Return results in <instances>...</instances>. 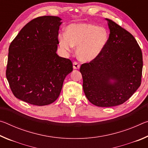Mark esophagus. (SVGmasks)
I'll return each mask as SVG.
<instances>
[{"label":"esophagus","mask_w":148,"mask_h":148,"mask_svg":"<svg viewBox=\"0 0 148 148\" xmlns=\"http://www.w3.org/2000/svg\"><path fill=\"white\" fill-rule=\"evenodd\" d=\"M79 64H78V62H77L76 61H74L73 62V68L74 69H79Z\"/></svg>","instance_id":"obj_1"}]
</instances>
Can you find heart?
I'll return each mask as SVG.
<instances>
[{
  "label": "heart",
  "mask_w": 148,
  "mask_h": 148,
  "mask_svg": "<svg viewBox=\"0 0 148 148\" xmlns=\"http://www.w3.org/2000/svg\"><path fill=\"white\" fill-rule=\"evenodd\" d=\"M108 40L109 32L105 27L86 23H72L67 27L66 34L59 35L60 46L68 51L77 47L76 56L84 62L97 59Z\"/></svg>",
  "instance_id": "1"
}]
</instances>
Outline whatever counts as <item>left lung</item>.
Instances as JSON below:
<instances>
[{
  "instance_id": "obj_1",
  "label": "left lung",
  "mask_w": 148,
  "mask_h": 148,
  "mask_svg": "<svg viewBox=\"0 0 148 148\" xmlns=\"http://www.w3.org/2000/svg\"><path fill=\"white\" fill-rule=\"evenodd\" d=\"M109 40L101 54L81 65L84 93L99 107L118 106L127 101L141 84V49L134 36L109 19Z\"/></svg>"
}]
</instances>
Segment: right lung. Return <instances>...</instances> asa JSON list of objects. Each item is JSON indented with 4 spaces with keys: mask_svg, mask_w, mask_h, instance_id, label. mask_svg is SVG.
Returning a JSON list of instances; mask_svg holds the SVG:
<instances>
[{
    "mask_svg": "<svg viewBox=\"0 0 148 148\" xmlns=\"http://www.w3.org/2000/svg\"><path fill=\"white\" fill-rule=\"evenodd\" d=\"M61 20L51 16L32 19L10 45L6 75L18 99L45 106L59 97L65 77L73 71L71 60L57 54Z\"/></svg>",
    "mask_w": 148,
    "mask_h": 148,
    "instance_id": "obj_1",
    "label": "right lung"
}]
</instances>
